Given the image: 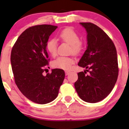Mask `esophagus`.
I'll use <instances>...</instances> for the list:
<instances>
[{
	"label": "esophagus",
	"mask_w": 129,
	"mask_h": 129,
	"mask_svg": "<svg viewBox=\"0 0 129 129\" xmlns=\"http://www.w3.org/2000/svg\"><path fill=\"white\" fill-rule=\"evenodd\" d=\"M70 73H71V72H70V71H66V75H69V74Z\"/></svg>",
	"instance_id": "obj_1"
}]
</instances>
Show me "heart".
Returning a JSON list of instances; mask_svg holds the SVG:
<instances>
[{
  "instance_id": "b5f03b06",
  "label": "heart",
  "mask_w": 129,
  "mask_h": 129,
  "mask_svg": "<svg viewBox=\"0 0 129 129\" xmlns=\"http://www.w3.org/2000/svg\"><path fill=\"white\" fill-rule=\"evenodd\" d=\"M59 38L63 41L68 43L71 45V51L73 54H78L81 52L83 49L82 44L80 42V38L79 34L71 28H66L62 30L58 36ZM46 49L48 52L54 57L57 55V43L55 39H50L47 42ZM75 63V59L71 57L61 56L54 60L52 66L55 69H60L65 71H69L72 68Z\"/></svg>"
}]
</instances>
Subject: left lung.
<instances>
[{"label":"left lung","mask_w":129,"mask_h":129,"mask_svg":"<svg viewBox=\"0 0 129 129\" xmlns=\"http://www.w3.org/2000/svg\"><path fill=\"white\" fill-rule=\"evenodd\" d=\"M86 30L87 46L78 66L85 68L78 73L74 84L79 97L89 103L104 99L115 86L118 77L117 50L104 31L90 22H80ZM86 71L89 74L86 75Z\"/></svg>","instance_id":"obj_1"}]
</instances>
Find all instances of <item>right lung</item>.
Segmentation results:
<instances>
[{"label": "right lung", "instance_id": "1", "mask_svg": "<svg viewBox=\"0 0 129 129\" xmlns=\"http://www.w3.org/2000/svg\"><path fill=\"white\" fill-rule=\"evenodd\" d=\"M57 28L52 25L32 26L21 34L13 46L10 56L17 86L28 99L45 104L55 99L65 72L60 69L43 75L49 65L47 42Z\"/></svg>", "mask_w": 129, "mask_h": 129}]
</instances>
